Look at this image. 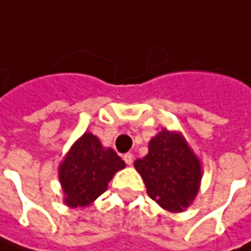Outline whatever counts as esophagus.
Returning <instances> with one entry per match:
<instances>
[{
	"mask_svg": "<svg viewBox=\"0 0 251 251\" xmlns=\"http://www.w3.org/2000/svg\"><path fill=\"white\" fill-rule=\"evenodd\" d=\"M123 158H124V161H126L128 166H131V164H133V160H134V157H133V154H131V152H127V154H124V157H123Z\"/></svg>",
	"mask_w": 251,
	"mask_h": 251,
	"instance_id": "obj_1",
	"label": "esophagus"
}]
</instances>
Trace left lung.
I'll list each match as a JSON object with an SVG mask.
<instances>
[{
	"mask_svg": "<svg viewBox=\"0 0 251 251\" xmlns=\"http://www.w3.org/2000/svg\"><path fill=\"white\" fill-rule=\"evenodd\" d=\"M135 170L158 206L181 213L193 204L203 177L200 158L178 131L163 128L149 143V154L134 161Z\"/></svg>",
	"mask_w": 251,
	"mask_h": 251,
	"instance_id": "left-lung-1",
	"label": "left lung"
}]
</instances>
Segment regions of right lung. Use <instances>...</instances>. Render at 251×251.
I'll return each mask as SVG.
<instances>
[{
    "mask_svg": "<svg viewBox=\"0 0 251 251\" xmlns=\"http://www.w3.org/2000/svg\"><path fill=\"white\" fill-rule=\"evenodd\" d=\"M124 167L126 163L111 147H104L94 134L84 133L58 166L64 204L71 208L91 206Z\"/></svg>",
    "mask_w": 251,
    "mask_h": 251,
    "instance_id": "1",
    "label": "right lung"
}]
</instances>
